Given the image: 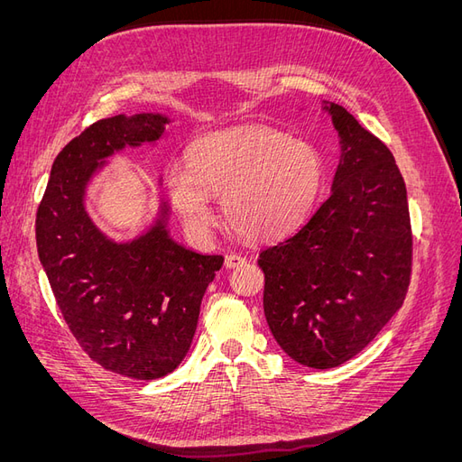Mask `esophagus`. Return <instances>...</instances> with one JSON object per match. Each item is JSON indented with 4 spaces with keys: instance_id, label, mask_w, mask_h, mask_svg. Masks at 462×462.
<instances>
[{
    "instance_id": "esophagus-1",
    "label": "esophagus",
    "mask_w": 462,
    "mask_h": 462,
    "mask_svg": "<svg viewBox=\"0 0 462 462\" xmlns=\"http://www.w3.org/2000/svg\"><path fill=\"white\" fill-rule=\"evenodd\" d=\"M246 262V258L239 256V254H227L226 256V268H239V265H243Z\"/></svg>"
}]
</instances>
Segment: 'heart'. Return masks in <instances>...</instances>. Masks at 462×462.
<instances>
[{
	"mask_svg": "<svg viewBox=\"0 0 462 462\" xmlns=\"http://www.w3.org/2000/svg\"><path fill=\"white\" fill-rule=\"evenodd\" d=\"M319 152L270 125L204 134L187 165L171 163L163 187L185 226L206 233L216 219L209 194H221L227 226L246 241H273L295 229L324 185Z\"/></svg>",
	"mask_w": 462,
	"mask_h": 462,
	"instance_id": "b5f03b06",
	"label": "heart"
}]
</instances>
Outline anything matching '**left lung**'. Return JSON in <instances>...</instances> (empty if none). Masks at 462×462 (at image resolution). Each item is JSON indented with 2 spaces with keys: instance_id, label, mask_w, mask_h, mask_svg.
I'll return each mask as SVG.
<instances>
[{
  "instance_id": "1",
  "label": "left lung",
  "mask_w": 462,
  "mask_h": 462,
  "mask_svg": "<svg viewBox=\"0 0 462 462\" xmlns=\"http://www.w3.org/2000/svg\"><path fill=\"white\" fill-rule=\"evenodd\" d=\"M329 114L343 144L331 197L258 258L275 341L316 370L341 366L372 343L412 275L407 187L393 153L345 107L329 104Z\"/></svg>"
}]
</instances>
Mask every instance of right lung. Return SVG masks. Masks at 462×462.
Here are the masks:
<instances>
[{
    "instance_id": "add662e5",
    "label": "right lung",
    "mask_w": 462,
    "mask_h": 462,
    "mask_svg": "<svg viewBox=\"0 0 462 462\" xmlns=\"http://www.w3.org/2000/svg\"><path fill=\"white\" fill-rule=\"evenodd\" d=\"M165 123L150 114L92 123L58 153L36 212L38 256L65 324L96 365L133 380H158L180 365L223 263L171 241L162 221L133 243H111L85 212L97 163L158 141Z\"/></svg>"
}]
</instances>
